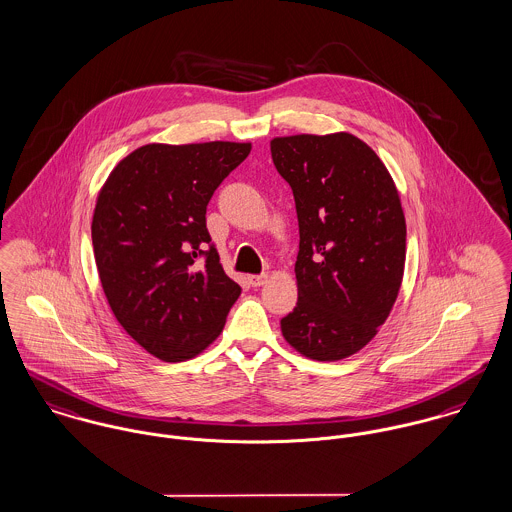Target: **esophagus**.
<instances>
[{
    "mask_svg": "<svg viewBox=\"0 0 512 512\" xmlns=\"http://www.w3.org/2000/svg\"><path fill=\"white\" fill-rule=\"evenodd\" d=\"M269 282V275H253L249 276V284L251 286H263V284H267Z\"/></svg>",
    "mask_w": 512,
    "mask_h": 512,
    "instance_id": "34e87169",
    "label": "esophagus"
}]
</instances>
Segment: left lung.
<instances>
[{"label":"left lung","mask_w":512,"mask_h":512,"mask_svg":"<svg viewBox=\"0 0 512 512\" xmlns=\"http://www.w3.org/2000/svg\"><path fill=\"white\" fill-rule=\"evenodd\" d=\"M296 200L298 302L286 343L319 362L366 347L394 308L405 269V216L376 152L349 132L271 140Z\"/></svg>","instance_id":"left-lung-1"}]
</instances>
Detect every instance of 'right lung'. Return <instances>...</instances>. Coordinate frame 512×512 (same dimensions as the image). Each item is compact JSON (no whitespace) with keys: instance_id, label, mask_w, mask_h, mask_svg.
I'll return each instance as SVG.
<instances>
[{"instance_id":"right-lung-1","label":"right lung","mask_w":512,"mask_h":512,"mask_svg":"<svg viewBox=\"0 0 512 512\" xmlns=\"http://www.w3.org/2000/svg\"><path fill=\"white\" fill-rule=\"evenodd\" d=\"M249 152V142L146 144L99 191L91 239L103 292L122 329L159 360L202 353L241 294L214 245L206 249V206Z\"/></svg>"}]
</instances>
